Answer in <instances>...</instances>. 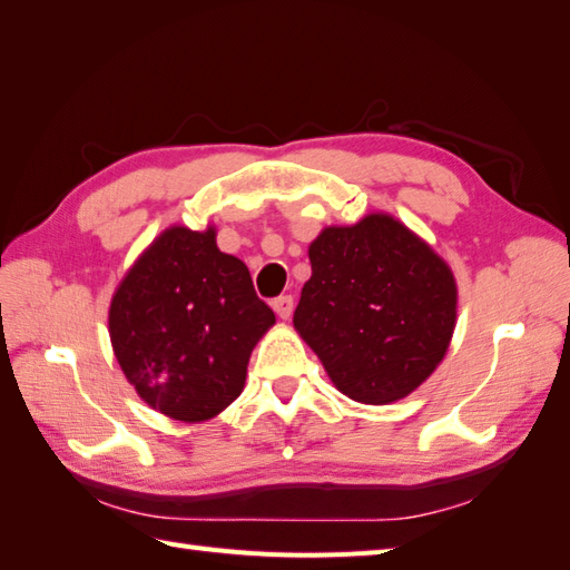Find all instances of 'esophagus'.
<instances>
[{"label": "esophagus", "mask_w": 570, "mask_h": 570, "mask_svg": "<svg viewBox=\"0 0 570 570\" xmlns=\"http://www.w3.org/2000/svg\"><path fill=\"white\" fill-rule=\"evenodd\" d=\"M293 307H295V299L289 295H281L277 299H273V309L281 320H289L293 317Z\"/></svg>", "instance_id": "esophagus-1"}]
</instances>
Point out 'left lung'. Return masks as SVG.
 Returning a JSON list of instances; mask_svg holds the SVG:
<instances>
[{
  "label": "left lung",
  "instance_id": "1",
  "mask_svg": "<svg viewBox=\"0 0 570 570\" xmlns=\"http://www.w3.org/2000/svg\"><path fill=\"white\" fill-rule=\"evenodd\" d=\"M295 328L356 402L407 397L446 356L456 281L446 261L390 214L326 226L309 246Z\"/></svg>",
  "mask_w": 570,
  "mask_h": 570
}]
</instances>
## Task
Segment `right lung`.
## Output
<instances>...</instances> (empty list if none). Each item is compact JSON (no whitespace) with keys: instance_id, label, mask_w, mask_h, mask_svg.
I'll return each mask as SVG.
<instances>
[{"instance_id":"right-lung-1","label":"right lung","mask_w":570,"mask_h":570,"mask_svg":"<svg viewBox=\"0 0 570 570\" xmlns=\"http://www.w3.org/2000/svg\"><path fill=\"white\" fill-rule=\"evenodd\" d=\"M275 324L244 261L217 232L170 226L124 275L109 336L138 397L178 422H207L242 395L253 346Z\"/></svg>"}]
</instances>
